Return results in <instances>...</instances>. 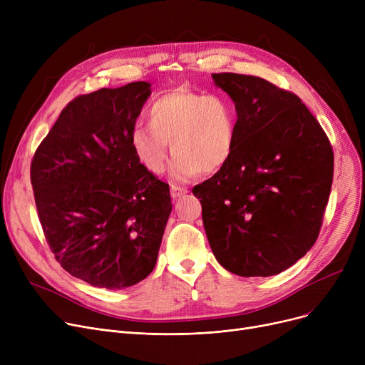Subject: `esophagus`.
Returning a JSON list of instances; mask_svg holds the SVG:
<instances>
[{"label":"esophagus","instance_id":"esophagus-1","mask_svg":"<svg viewBox=\"0 0 365 365\" xmlns=\"http://www.w3.org/2000/svg\"><path fill=\"white\" fill-rule=\"evenodd\" d=\"M170 192H171V197H173V198H179V197L187 194V189H186V187L176 186V185H171V186H170Z\"/></svg>","mask_w":365,"mask_h":365}]
</instances>
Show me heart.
I'll return each instance as SVG.
<instances>
[{
	"label": "heart",
	"mask_w": 365,
	"mask_h": 365,
	"mask_svg": "<svg viewBox=\"0 0 365 365\" xmlns=\"http://www.w3.org/2000/svg\"><path fill=\"white\" fill-rule=\"evenodd\" d=\"M149 125L131 131V146L153 175H163L170 158L171 176L186 182L200 173L220 170L232 157L237 140V109L223 94L175 90L158 98L148 112Z\"/></svg>",
	"instance_id": "1"
}]
</instances>
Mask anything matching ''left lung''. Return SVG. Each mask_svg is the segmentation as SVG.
Segmentation results:
<instances>
[{
    "instance_id": "1",
    "label": "left lung",
    "mask_w": 365,
    "mask_h": 365,
    "mask_svg": "<svg viewBox=\"0 0 365 365\" xmlns=\"http://www.w3.org/2000/svg\"><path fill=\"white\" fill-rule=\"evenodd\" d=\"M237 109L232 157L192 194L213 255L240 277L289 269L315 244L333 183L329 138L296 94L259 76L213 73Z\"/></svg>"
}]
</instances>
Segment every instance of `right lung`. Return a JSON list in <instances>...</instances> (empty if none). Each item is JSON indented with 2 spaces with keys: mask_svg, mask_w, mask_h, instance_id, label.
<instances>
[{
  "mask_svg": "<svg viewBox=\"0 0 365 365\" xmlns=\"http://www.w3.org/2000/svg\"><path fill=\"white\" fill-rule=\"evenodd\" d=\"M146 81L78 96L35 150L31 183L46 240L72 277L108 290L155 267L170 187L140 164L131 131Z\"/></svg>",
  "mask_w": 365,
  "mask_h": 365,
  "instance_id": "1",
  "label": "right lung"
}]
</instances>
